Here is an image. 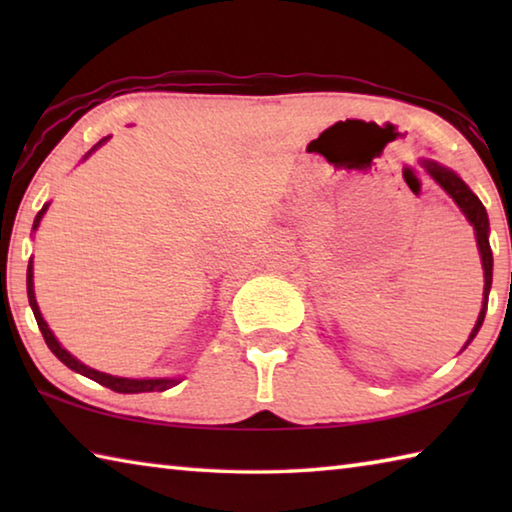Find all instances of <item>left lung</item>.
Listing matches in <instances>:
<instances>
[{"mask_svg": "<svg viewBox=\"0 0 512 512\" xmlns=\"http://www.w3.org/2000/svg\"><path fill=\"white\" fill-rule=\"evenodd\" d=\"M422 167L424 171L429 173V176L436 180V183L445 189V192L454 198V203L461 207V212L465 214V219L470 221V225H474V235H476V246H479V253H481V264H483V277H485V284H483V307H481V314L476 318V325L470 332V339L463 345V350L467 345L472 343V339L479 332L481 325H483V318H485V309H488V293L492 287V250H490V241H488V232H490V223H488V212H485L483 203L479 201V196H476L470 187H467L461 176L454 173L452 169L443 167V164L433 162V160H422Z\"/></svg>", "mask_w": 512, "mask_h": 512, "instance_id": "8db88e82", "label": "left lung"}]
</instances>
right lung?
I'll use <instances>...</instances> for the list:
<instances>
[{
	"instance_id": "right-lung-1",
	"label": "right lung",
	"mask_w": 512,
	"mask_h": 512,
	"mask_svg": "<svg viewBox=\"0 0 512 512\" xmlns=\"http://www.w3.org/2000/svg\"><path fill=\"white\" fill-rule=\"evenodd\" d=\"M106 142H108V137H103L101 142L94 144L92 149H90L88 153H85V158H90V153L97 151L99 146L106 144ZM85 158H83V160H85ZM47 207H49V203L42 205V210L38 212L36 221H33V230H38V225H40V221H42V216H45ZM27 293H29V305H31V309H33V316H36L40 332H42V336H45V343L49 345V350L54 352L56 357L65 363L67 368H72L74 372H79V375L88 377V379H92V381H97V384L106 386V388H110V391H115V393H151V391H167V388L180 384L178 377H173V379H171V377H164V379H128V377H112V375H106V372H99V370H94V368H90V366H85V363H81L79 359L72 357V354H69V352L63 348V345H60V343L56 341L54 332H51L49 325L45 323V318H42L40 307H38V302H36V291H33V264H31V262H29V268H27Z\"/></svg>"
}]
</instances>
